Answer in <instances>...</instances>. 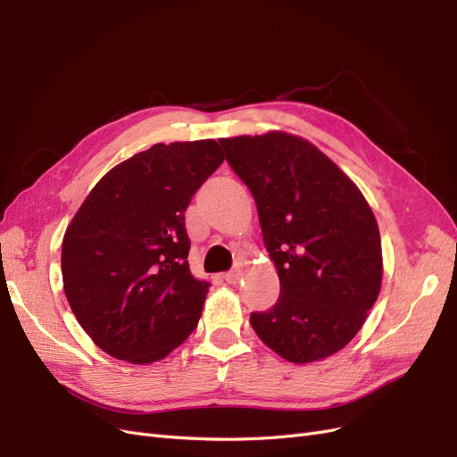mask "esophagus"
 Returning <instances> with one entry per match:
<instances>
[{
    "label": "esophagus",
    "instance_id": "1",
    "mask_svg": "<svg viewBox=\"0 0 457 457\" xmlns=\"http://www.w3.org/2000/svg\"><path fill=\"white\" fill-rule=\"evenodd\" d=\"M240 276H242L240 269H234V270H228V272H225L223 278H225L228 284H237V282L240 280Z\"/></svg>",
    "mask_w": 457,
    "mask_h": 457
}]
</instances>
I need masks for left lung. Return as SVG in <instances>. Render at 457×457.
Segmentation results:
<instances>
[{
    "label": "left lung",
    "mask_w": 457,
    "mask_h": 457,
    "mask_svg": "<svg viewBox=\"0 0 457 457\" xmlns=\"http://www.w3.org/2000/svg\"><path fill=\"white\" fill-rule=\"evenodd\" d=\"M220 146L257 204L280 278L278 301L252 312V328L287 362L337 353L362 328L381 287L379 228L362 192L301 137L242 135Z\"/></svg>",
    "instance_id": "left-lung-1"
}]
</instances>
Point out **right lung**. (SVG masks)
Listing matches in <instances>:
<instances>
[{"label": "right lung", "instance_id": "right-lung-1", "mask_svg": "<svg viewBox=\"0 0 457 457\" xmlns=\"http://www.w3.org/2000/svg\"><path fill=\"white\" fill-rule=\"evenodd\" d=\"M223 160L212 139L150 146L110 170L68 225L66 299L118 361H162L196 328L210 282L190 274L185 212Z\"/></svg>", "mask_w": 457, "mask_h": 457}]
</instances>
